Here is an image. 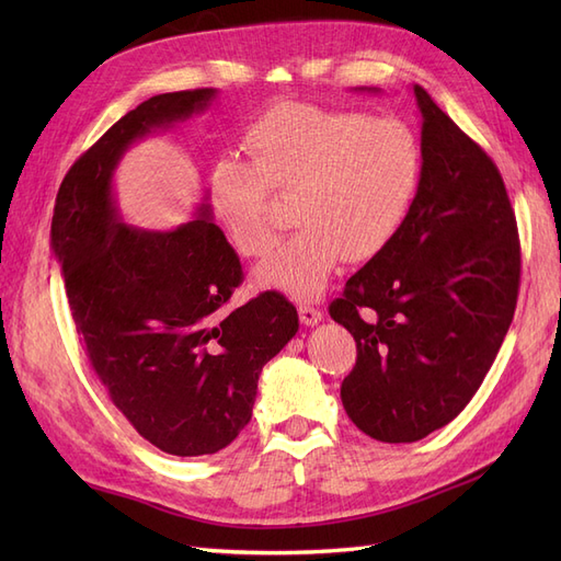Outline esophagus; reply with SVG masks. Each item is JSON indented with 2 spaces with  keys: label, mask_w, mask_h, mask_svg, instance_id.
<instances>
[{
  "label": "esophagus",
  "mask_w": 561,
  "mask_h": 561,
  "mask_svg": "<svg viewBox=\"0 0 561 561\" xmlns=\"http://www.w3.org/2000/svg\"><path fill=\"white\" fill-rule=\"evenodd\" d=\"M299 320L304 322V325H318V322L322 320V311L316 309V307H309V304H301Z\"/></svg>",
  "instance_id": "esophagus-1"
}]
</instances>
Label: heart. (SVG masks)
<instances>
[{
	"mask_svg": "<svg viewBox=\"0 0 561 561\" xmlns=\"http://www.w3.org/2000/svg\"><path fill=\"white\" fill-rule=\"evenodd\" d=\"M252 161L219 159L208 178L210 208L229 243L245 257L276 245L271 193L295 196L301 227L266 260L260 285L313 299L344 262L379 254L404 225L423 173V147L398 116L283 103L245 133Z\"/></svg>",
	"mask_w": 561,
	"mask_h": 561,
	"instance_id": "1",
	"label": "heart"
}]
</instances>
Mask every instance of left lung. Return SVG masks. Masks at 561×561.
Instances as JSON below:
<instances>
[{
  "label": "left lung",
  "mask_w": 561,
  "mask_h": 561,
  "mask_svg": "<svg viewBox=\"0 0 561 561\" xmlns=\"http://www.w3.org/2000/svg\"><path fill=\"white\" fill-rule=\"evenodd\" d=\"M414 95L423 173L412 208L330 304L358 348L344 410L393 445L447 426L478 393L513 322L522 268L496 163L419 83Z\"/></svg>",
  "instance_id": "obj_1"
}]
</instances>
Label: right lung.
Returning a JSON list of instances; mask_svg holds the SVG:
<instances>
[{
	"instance_id": "1",
	"label": "right lung",
	"mask_w": 561,
	"mask_h": 561,
	"mask_svg": "<svg viewBox=\"0 0 561 561\" xmlns=\"http://www.w3.org/2000/svg\"><path fill=\"white\" fill-rule=\"evenodd\" d=\"M217 91L145 100L67 171L50 250L83 353L107 398L151 445L175 456L215 454L252 416L262 367L299 330L280 293L222 311L243 283L236 250L208 203L173 231L124 222L112 178L126 149L206 110Z\"/></svg>"
}]
</instances>
